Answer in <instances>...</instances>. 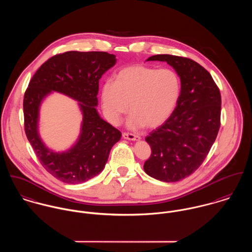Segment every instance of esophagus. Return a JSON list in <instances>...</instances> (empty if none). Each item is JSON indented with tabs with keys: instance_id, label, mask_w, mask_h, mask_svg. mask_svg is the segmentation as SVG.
Masks as SVG:
<instances>
[{
	"instance_id": "34e87169",
	"label": "esophagus",
	"mask_w": 252,
	"mask_h": 252,
	"mask_svg": "<svg viewBox=\"0 0 252 252\" xmlns=\"http://www.w3.org/2000/svg\"><path fill=\"white\" fill-rule=\"evenodd\" d=\"M122 137L125 140H129V141H139V140H141V138L139 136H137L135 134H132V133H123Z\"/></svg>"
}]
</instances>
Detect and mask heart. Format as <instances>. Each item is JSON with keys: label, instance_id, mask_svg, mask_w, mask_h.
<instances>
[{"label": "heart", "instance_id": "obj_1", "mask_svg": "<svg viewBox=\"0 0 252 252\" xmlns=\"http://www.w3.org/2000/svg\"><path fill=\"white\" fill-rule=\"evenodd\" d=\"M180 78L172 69L133 65L117 72L114 82L107 81L101 89L104 113L111 124L122 115L132 113L131 128H156L174 112L180 95Z\"/></svg>", "mask_w": 252, "mask_h": 252}]
</instances>
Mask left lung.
I'll return each instance as SVG.
<instances>
[{
    "label": "left lung",
    "mask_w": 252,
    "mask_h": 252,
    "mask_svg": "<svg viewBox=\"0 0 252 252\" xmlns=\"http://www.w3.org/2000/svg\"><path fill=\"white\" fill-rule=\"evenodd\" d=\"M146 61L167 62L180 77V99L174 112L145 138L151 154L144 165L151 178L176 182L202 165L216 141L220 127V91L211 73L192 59L159 54Z\"/></svg>",
    "instance_id": "left-lung-1"
}]
</instances>
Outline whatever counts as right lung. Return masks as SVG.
Masks as SVG:
<instances>
[{"instance_id": "right-lung-1", "label": "right lung", "mask_w": 252, "mask_h": 252, "mask_svg": "<svg viewBox=\"0 0 252 252\" xmlns=\"http://www.w3.org/2000/svg\"><path fill=\"white\" fill-rule=\"evenodd\" d=\"M115 63V55L108 52L68 51L49 58L30 80L23 100L25 133L42 167L57 180L78 184L98 176L121 138V132L102 119L95 108L99 80ZM52 91L79 101L84 116L78 142L65 153L47 149L37 131L39 106Z\"/></svg>"}]
</instances>
